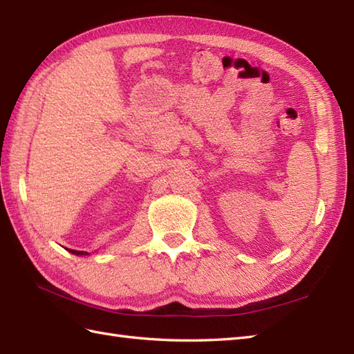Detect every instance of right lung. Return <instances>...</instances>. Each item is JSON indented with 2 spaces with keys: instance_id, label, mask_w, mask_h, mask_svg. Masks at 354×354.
<instances>
[{
  "instance_id": "add662e5",
  "label": "right lung",
  "mask_w": 354,
  "mask_h": 354,
  "mask_svg": "<svg viewBox=\"0 0 354 354\" xmlns=\"http://www.w3.org/2000/svg\"><path fill=\"white\" fill-rule=\"evenodd\" d=\"M69 252H72L73 254H88L87 252H83V250H71V249H69Z\"/></svg>"
}]
</instances>
